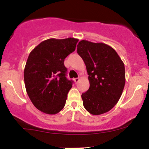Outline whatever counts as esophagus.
<instances>
[{
	"mask_svg": "<svg viewBox=\"0 0 149 149\" xmlns=\"http://www.w3.org/2000/svg\"><path fill=\"white\" fill-rule=\"evenodd\" d=\"M79 80H80V78H76V79H74L75 83H78L79 81Z\"/></svg>",
	"mask_w": 149,
	"mask_h": 149,
	"instance_id": "esophagus-1",
	"label": "esophagus"
}]
</instances>
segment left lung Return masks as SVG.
<instances>
[{
  "label": "left lung",
  "mask_w": 149,
  "mask_h": 149,
  "mask_svg": "<svg viewBox=\"0 0 149 149\" xmlns=\"http://www.w3.org/2000/svg\"><path fill=\"white\" fill-rule=\"evenodd\" d=\"M77 53L86 66L90 83L88 90L81 95L84 108L92 115L109 111L124 88V63L112 47L103 43L82 40Z\"/></svg>",
  "instance_id": "8db88e82"
}]
</instances>
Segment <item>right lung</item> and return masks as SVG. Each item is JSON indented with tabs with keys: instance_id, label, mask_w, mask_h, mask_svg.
<instances>
[{
	"instance_id": "1",
	"label": "right lung",
	"mask_w": 149,
	"mask_h": 149,
	"mask_svg": "<svg viewBox=\"0 0 149 149\" xmlns=\"http://www.w3.org/2000/svg\"><path fill=\"white\" fill-rule=\"evenodd\" d=\"M79 39L49 38L30 53L24 68L26 92L37 109L54 115L64 108L73 81L66 79L64 59L76 49Z\"/></svg>"
}]
</instances>
